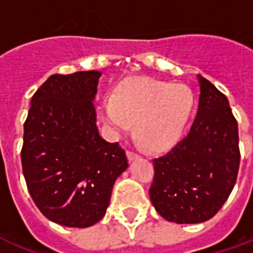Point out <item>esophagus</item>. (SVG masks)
Listing matches in <instances>:
<instances>
[{"label":"esophagus","mask_w":253,"mask_h":253,"mask_svg":"<svg viewBox=\"0 0 253 253\" xmlns=\"http://www.w3.org/2000/svg\"><path fill=\"white\" fill-rule=\"evenodd\" d=\"M127 158H128V161L132 162V161H135V159H138V158H139V155H138V154L134 151H128L127 152Z\"/></svg>","instance_id":"obj_1"}]
</instances>
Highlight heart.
<instances>
[{
	"label": "heart",
	"mask_w": 253,
	"mask_h": 253,
	"mask_svg": "<svg viewBox=\"0 0 253 253\" xmlns=\"http://www.w3.org/2000/svg\"><path fill=\"white\" fill-rule=\"evenodd\" d=\"M194 107V95L186 84L139 78L126 84L103 105L105 121L118 134L135 123L138 139L151 150L176 143L186 128Z\"/></svg>",
	"instance_id": "1"
}]
</instances>
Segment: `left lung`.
Masks as SVG:
<instances>
[{"label":"left lung","mask_w":253,"mask_h":253,"mask_svg":"<svg viewBox=\"0 0 253 253\" xmlns=\"http://www.w3.org/2000/svg\"><path fill=\"white\" fill-rule=\"evenodd\" d=\"M199 109L186 138L154 159L150 198L158 213L178 224L211 219L234 190L240 165L238 122L227 96L198 75Z\"/></svg>","instance_id":"left-lung-1"}]
</instances>
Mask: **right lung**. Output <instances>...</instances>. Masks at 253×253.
Returning a JSON list of instances; mask_svg holds the SVG:
<instances>
[{
  "label": "right lung",
  "mask_w": 253,
  "mask_h": 253,
  "mask_svg": "<svg viewBox=\"0 0 253 253\" xmlns=\"http://www.w3.org/2000/svg\"><path fill=\"white\" fill-rule=\"evenodd\" d=\"M101 73L54 74L32 96L21 162L29 194L49 220L86 228L105 216L126 152L96 127Z\"/></svg>",
  "instance_id": "obj_1"
}]
</instances>
